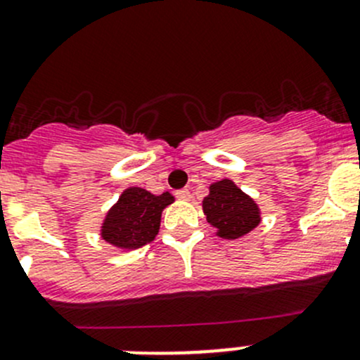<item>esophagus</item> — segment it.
Wrapping results in <instances>:
<instances>
[{"label": "esophagus", "mask_w": 360, "mask_h": 360, "mask_svg": "<svg viewBox=\"0 0 360 360\" xmlns=\"http://www.w3.org/2000/svg\"><path fill=\"white\" fill-rule=\"evenodd\" d=\"M176 197L179 198V200H190L191 193L188 190H179V191H176Z\"/></svg>", "instance_id": "34e87169"}]
</instances>
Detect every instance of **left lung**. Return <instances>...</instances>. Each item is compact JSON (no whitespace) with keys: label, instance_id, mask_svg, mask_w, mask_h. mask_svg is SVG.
Instances as JSON below:
<instances>
[{"label":"left lung","instance_id":"obj_1","mask_svg":"<svg viewBox=\"0 0 360 360\" xmlns=\"http://www.w3.org/2000/svg\"><path fill=\"white\" fill-rule=\"evenodd\" d=\"M202 205L207 223L216 228L219 237L228 240L244 237L261 221L259 209L252 198L238 190L230 179L214 183Z\"/></svg>","mask_w":360,"mask_h":360}]
</instances>
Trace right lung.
I'll list each match as a JSON object with an SVG mask.
<instances>
[{"instance_id": "1", "label": "right lung", "mask_w": 360, "mask_h": 360, "mask_svg": "<svg viewBox=\"0 0 360 360\" xmlns=\"http://www.w3.org/2000/svg\"><path fill=\"white\" fill-rule=\"evenodd\" d=\"M174 202L170 193L151 195L143 188H129L108 212L103 238L120 249H137L158 235L162 210Z\"/></svg>"}]
</instances>
